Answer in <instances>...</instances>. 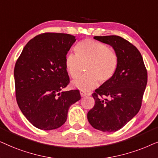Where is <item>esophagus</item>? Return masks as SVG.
Returning <instances> with one entry per match:
<instances>
[{"label":"esophagus","mask_w":158,"mask_h":158,"mask_svg":"<svg viewBox=\"0 0 158 158\" xmlns=\"http://www.w3.org/2000/svg\"><path fill=\"white\" fill-rule=\"evenodd\" d=\"M80 94H81V97H85V96L87 95V94L85 92H84V91H80Z\"/></svg>","instance_id":"1"}]
</instances>
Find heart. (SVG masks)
Returning <instances> with one entry per match:
<instances>
[{
    "instance_id": "heart-1",
    "label": "heart",
    "mask_w": 158,
    "mask_h": 158,
    "mask_svg": "<svg viewBox=\"0 0 158 158\" xmlns=\"http://www.w3.org/2000/svg\"><path fill=\"white\" fill-rule=\"evenodd\" d=\"M77 54L66 56L65 64L69 74L77 79L87 66V74L73 81L71 85L81 91H90L98 85L99 81L108 82L115 75L118 66V57L108 45L92 40H85L76 48Z\"/></svg>"
}]
</instances>
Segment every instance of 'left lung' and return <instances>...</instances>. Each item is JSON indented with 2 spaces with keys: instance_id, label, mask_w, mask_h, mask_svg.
Returning <instances> with one entry per match:
<instances>
[{
  "instance_id": "1",
  "label": "left lung",
  "mask_w": 158,
  "mask_h": 158,
  "mask_svg": "<svg viewBox=\"0 0 158 158\" xmlns=\"http://www.w3.org/2000/svg\"><path fill=\"white\" fill-rule=\"evenodd\" d=\"M94 39L113 48L118 57V66L112 79L92 94L94 106L88 112L87 119L94 129L114 132L139 111L148 72L142 55L129 41L115 35L95 36Z\"/></svg>"
}]
</instances>
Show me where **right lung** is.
Listing matches in <instances>:
<instances>
[{
    "mask_svg": "<svg viewBox=\"0 0 158 158\" xmlns=\"http://www.w3.org/2000/svg\"><path fill=\"white\" fill-rule=\"evenodd\" d=\"M76 39L63 33H45L29 40L14 68L18 106L34 127L52 130L66 122L79 90L61 92L69 83L66 55Z\"/></svg>",
    "mask_w": 158,
    "mask_h": 158,
    "instance_id": "add662e5",
    "label": "right lung"
}]
</instances>
